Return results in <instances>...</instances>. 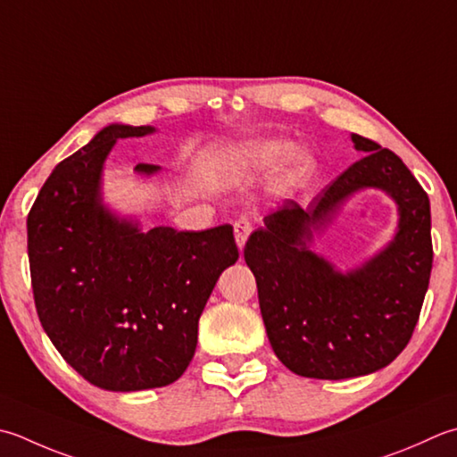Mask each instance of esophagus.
Instances as JSON below:
<instances>
[{"instance_id":"34e87169","label":"esophagus","mask_w":457,"mask_h":457,"mask_svg":"<svg viewBox=\"0 0 457 457\" xmlns=\"http://www.w3.org/2000/svg\"><path fill=\"white\" fill-rule=\"evenodd\" d=\"M234 231H236V241H237L239 249H244L247 237L252 236V231H253V228H252V221H249L247 218H239V220H236V223H234Z\"/></svg>"}]
</instances>
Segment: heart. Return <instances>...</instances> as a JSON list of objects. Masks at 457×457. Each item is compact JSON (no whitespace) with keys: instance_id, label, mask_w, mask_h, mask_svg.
I'll use <instances>...</instances> for the list:
<instances>
[{"instance_id":"obj_1","label":"heart","mask_w":457,"mask_h":457,"mask_svg":"<svg viewBox=\"0 0 457 457\" xmlns=\"http://www.w3.org/2000/svg\"><path fill=\"white\" fill-rule=\"evenodd\" d=\"M289 152V145L285 140H262L252 145L241 146L231 156V164L239 172H252V170H265L277 160L283 158ZM312 158L307 152H291L289 158L279 172V184L283 187L299 186L312 172Z\"/></svg>"}]
</instances>
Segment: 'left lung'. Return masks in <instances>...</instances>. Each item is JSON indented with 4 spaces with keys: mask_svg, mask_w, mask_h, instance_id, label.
<instances>
[{
    "mask_svg": "<svg viewBox=\"0 0 457 457\" xmlns=\"http://www.w3.org/2000/svg\"><path fill=\"white\" fill-rule=\"evenodd\" d=\"M353 142L364 158L305 210L285 200L244 249L277 359L307 378H354L390 364L414 333L430 283L428 194L395 152L361 134H353ZM362 187H378L397 202L399 231L370 262L341 274L308 247L347 195Z\"/></svg>",
    "mask_w": 457,
    "mask_h": 457,
    "instance_id": "1",
    "label": "left lung"
}]
</instances>
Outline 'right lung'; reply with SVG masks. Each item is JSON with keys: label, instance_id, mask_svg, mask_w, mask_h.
<instances>
[{"label": "right lung", "instance_id": "right-lung-1", "mask_svg": "<svg viewBox=\"0 0 457 457\" xmlns=\"http://www.w3.org/2000/svg\"><path fill=\"white\" fill-rule=\"evenodd\" d=\"M152 127L111 124L62 160L27 216L35 309L45 333L98 388L172 384L198 343V320L221 271L239 257L234 228H152L114 216L101 198L114 142ZM150 176L154 164H137Z\"/></svg>", "mask_w": 457, "mask_h": 457}]
</instances>
